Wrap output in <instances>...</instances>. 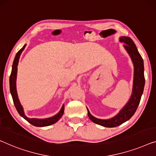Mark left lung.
<instances>
[{"instance_id": "left-lung-1", "label": "left lung", "mask_w": 156, "mask_h": 156, "mask_svg": "<svg viewBox=\"0 0 156 156\" xmlns=\"http://www.w3.org/2000/svg\"><path fill=\"white\" fill-rule=\"evenodd\" d=\"M119 41L125 44L124 48L130 56L134 65V80H133L132 93L129 100L126 105L119 110L115 116L110 119H99L90 113L89 110L87 108L88 116L93 122L105 127H115L122 125L129 120L136 112L143 94L145 78H144V60L140 55L136 46L132 39L128 37H119Z\"/></svg>"}]
</instances>
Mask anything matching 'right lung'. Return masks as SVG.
Instances as JSON below:
<instances>
[{
  "instance_id": "right-lung-1",
  "label": "right lung",
  "mask_w": 156,
  "mask_h": 156,
  "mask_svg": "<svg viewBox=\"0 0 156 156\" xmlns=\"http://www.w3.org/2000/svg\"><path fill=\"white\" fill-rule=\"evenodd\" d=\"M27 44L22 47L20 50L17 52L16 55H15L14 61H13L12 67V72H11V74L10 76V94L12 95L13 102H14V105L16 108L18 113L20 115V116L25 119L27 121L29 122L31 125L35 126V127H46V126H49L55 124V122L59 120L60 117L62 116L63 112H64L65 105H62L61 109L57 114L55 115L48 117V118H44V119H39V118H29V117H27L26 115L24 114V111L22 107L21 103L20 102L19 98H18L17 92V88H16V80H17V65L18 62H19V59L20 57V55L25 48Z\"/></svg>"
}]
</instances>
